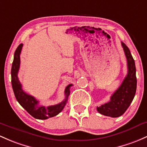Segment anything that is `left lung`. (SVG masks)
I'll list each match as a JSON object with an SVG mask.
<instances>
[{
    "instance_id": "obj_1",
    "label": "left lung",
    "mask_w": 147,
    "mask_h": 147,
    "mask_svg": "<svg viewBox=\"0 0 147 147\" xmlns=\"http://www.w3.org/2000/svg\"><path fill=\"white\" fill-rule=\"evenodd\" d=\"M127 63V74L120 87L111 96L110 101L97 107L102 115L117 118L125 112L135 97L137 89L135 63L129 49L121 42Z\"/></svg>"
}]
</instances>
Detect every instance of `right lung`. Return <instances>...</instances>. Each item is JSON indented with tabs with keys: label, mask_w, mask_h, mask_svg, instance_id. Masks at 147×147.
<instances>
[{
	"label": "right lung",
	"mask_w": 147,
	"mask_h": 147,
	"mask_svg": "<svg viewBox=\"0 0 147 147\" xmlns=\"http://www.w3.org/2000/svg\"><path fill=\"white\" fill-rule=\"evenodd\" d=\"M23 44L18 46L14 54V59L12 64L11 69V82L12 89L15 94V98L18 103L25 109L32 116L39 120H46L49 118L55 116L63 111L67 101V98L70 93V86L72 84L66 86L65 89V99L61 103L53 106L45 107L43 106H38V101L32 96L29 95L22 90V84L18 79V71L20 65V53L22 49Z\"/></svg>",
	"instance_id": "obj_1"
}]
</instances>
